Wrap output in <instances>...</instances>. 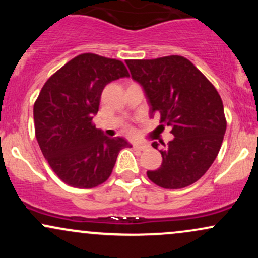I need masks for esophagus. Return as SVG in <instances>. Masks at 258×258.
<instances>
[{"label": "esophagus", "instance_id": "esophagus-1", "mask_svg": "<svg viewBox=\"0 0 258 258\" xmlns=\"http://www.w3.org/2000/svg\"><path fill=\"white\" fill-rule=\"evenodd\" d=\"M147 148H148V146H146V144H141V143L133 144V149L139 150V152H143V150H146Z\"/></svg>", "mask_w": 258, "mask_h": 258}]
</instances>
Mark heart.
Masks as SVG:
<instances>
[{
	"instance_id": "1",
	"label": "heart",
	"mask_w": 258,
	"mask_h": 258,
	"mask_svg": "<svg viewBox=\"0 0 258 258\" xmlns=\"http://www.w3.org/2000/svg\"><path fill=\"white\" fill-rule=\"evenodd\" d=\"M128 131H130V132H132V130H128Z\"/></svg>"
}]
</instances>
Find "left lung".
Returning <instances> with one entry per match:
<instances>
[{
  "mask_svg": "<svg viewBox=\"0 0 258 258\" xmlns=\"http://www.w3.org/2000/svg\"><path fill=\"white\" fill-rule=\"evenodd\" d=\"M132 79L144 88L150 116L172 127L174 138L161 143L162 164L148 178L165 189H179L200 179L220 152L227 121L215 86L182 55L127 59ZM152 146L158 149V142Z\"/></svg>",
  "mask_w": 258,
  "mask_h": 258,
  "instance_id": "left-lung-1",
  "label": "left lung"
}]
</instances>
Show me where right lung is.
Here are the masks:
<instances>
[{
    "mask_svg": "<svg viewBox=\"0 0 258 258\" xmlns=\"http://www.w3.org/2000/svg\"><path fill=\"white\" fill-rule=\"evenodd\" d=\"M130 76L121 60L82 53L46 81L34 104L35 135L54 173L74 188L90 189L110 177L119 152L132 147L92 122L109 82Z\"/></svg>",
    "mask_w": 258,
    "mask_h": 258,
    "instance_id": "1",
    "label": "right lung"
}]
</instances>
